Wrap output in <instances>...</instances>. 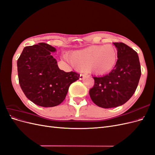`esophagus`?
<instances>
[{
  "label": "esophagus",
  "instance_id": "obj_1",
  "mask_svg": "<svg viewBox=\"0 0 155 155\" xmlns=\"http://www.w3.org/2000/svg\"><path fill=\"white\" fill-rule=\"evenodd\" d=\"M86 78V76L85 75H84V74H80V76H79V79H80V80H82V79H83L84 78Z\"/></svg>",
  "mask_w": 155,
  "mask_h": 155
}]
</instances>
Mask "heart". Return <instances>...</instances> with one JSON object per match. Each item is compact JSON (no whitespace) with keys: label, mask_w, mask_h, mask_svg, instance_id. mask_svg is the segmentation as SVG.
<instances>
[{"label":"heart","mask_w":155,"mask_h":155,"mask_svg":"<svg viewBox=\"0 0 155 155\" xmlns=\"http://www.w3.org/2000/svg\"><path fill=\"white\" fill-rule=\"evenodd\" d=\"M64 59L78 70H87L96 74H105L116 66L118 51L110 45H96L76 50L70 55H64Z\"/></svg>","instance_id":"b5f03b06"}]
</instances>
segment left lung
Returning <instances> with one entry per match:
<instances>
[{
  "mask_svg": "<svg viewBox=\"0 0 155 155\" xmlns=\"http://www.w3.org/2000/svg\"><path fill=\"white\" fill-rule=\"evenodd\" d=\"M118 60L112 71L105 76L93 77L94 85L89 91L91 100L102 108L124 105L132 97L141 76L138 54L123 43H113Z\"/></svg>",
  "mask_w": 155,
  "mask_h": 155,
  "instance_id": "8db88e82",
  "label": "left lung"
}]
</instances>
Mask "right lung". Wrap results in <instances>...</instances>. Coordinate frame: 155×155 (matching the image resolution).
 <instances>
[{"label":"right lung","instance_id":"add662e5","mask_svg":"<svg viewBox=\"0 0 155 155\" xmlns=\"http://www.w3.org/2000/svg\"><path fill=\"white\" fill-rule=\"evenodd\" d=\"M56 48L44 43L26 46L17 61L20 86L28 99L44 107L59 105L68 88L79 79V74L65 72L51 55Z\"/></svg>","mask_w":155,"mask_h":155}]
</instances>
